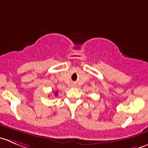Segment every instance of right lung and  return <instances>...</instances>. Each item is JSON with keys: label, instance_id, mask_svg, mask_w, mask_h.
Here are the masks:
<instances>
[{"label": "right lung", "instance_id": "obj_1", "mask_svg": "<svg viewBox=\"0 0 148 148\" xmlns=\"http://www.w3.org/2000/svg\"><path fill=\"white\" fill-rule=\"evenodd\" d=\"M57 94H58V92H54V95H57Z\"/></svg>", "mask_w": 148, "mask_h": 148}]
</instances>
